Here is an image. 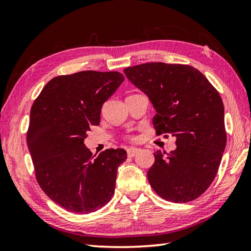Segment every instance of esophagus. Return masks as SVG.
Returning a JSON list of instances; mask_svg holds the SVG:
<instances>
[{
	"instance_id": "obj_1",
	"label": "esophagus",
	"mask_w": 251,
	"mask_h": 251,
	"mask_svg": "<svg viewBox=\"0 0 251 251\" xmlns=\"http://www.w3.org/2000/svg\"><path fill=\"white\" fill-rule=\"evenodd\" d=\"M139 151H140L139 149H137V148H129L128 150H127V155H128L129 157H132V156H135Z\"/></svg>"
}]
</instances>
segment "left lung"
I'll list each match as a JSON object with an SVG mask.
<instances>
[{"mask_svg": "<svg viewBox=\"0 0 251 251\" xmlns=\"http://www.w3.org/2000/svg\"><path fill=\"white\" fill-rule=\"evenodd\" d=\"M124 73L156 110V135L176 138V150L154 152L155 162L148 172L152 189L168 201H194L214 181L226 145L219 93L188 65L148 62L126 68Z\"/></svg>", "mask_w": 251, "mask_h": 251, "instance_id": "left-lung-1", "label": "left lung"}]
</instances>
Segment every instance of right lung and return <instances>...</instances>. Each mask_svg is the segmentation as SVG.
<instances>
[{"label": "right lung", "mask_w": 251, "mask_h": 251, "mask_svg": "<svg viewBox=\"0 0 251 251\" xmlns=\"http://www.w3.org/2000/svg\"><path fill=\"white\" fill-rule=\"evenodd\" d=\"M124 81L120 72L81 71L59 75L42 89L30 112L26 145L35 177L50 199L66 210L89 214L108 204L124 149L97 157L84 145L90 126L99 125L102 104Z\"/></svg>", "instance_id": "add662e5"}]
</instances>
